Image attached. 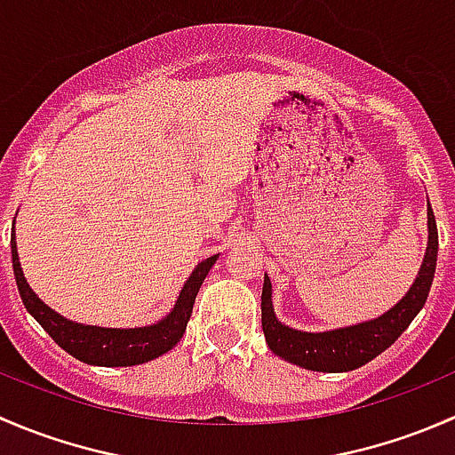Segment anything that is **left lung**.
<instances>
[{
    "instance_id": "left-lung-1",
    "label": "left lung",
    "mask_w": 455,
    "mask_h": 455,
    "mask_svg": "<svg viewBox=\"0 0 455 455\" xmlns=\"http://www.w3.org/2000/svg\"><path fill=\"white\" fill-rule=\"evenodd\" d=\"M427 251L419 277L414 279L407 295L394 308L376 319L363 321L346 328L325 330V332H301L288 328L275 316L273 286L268 275H264L261 288V330L270 350L283 361L313 371H350L370 363L371 359L387 350L398 337L407 330L425 306L431 282L435 273V257H438V228L431 206H427Z\"/></svg>"
}]
</instances>
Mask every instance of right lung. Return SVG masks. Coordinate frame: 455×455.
<instances>
[{
	"label": "right lung",
	"mask_w": 455,
	"mask_h": 455,
	"mask_svg": "<svg viewBox=\"0 0 455 455\" xmlns=\"http://www.w3.org/2000/svg\"><path fill=\"white\" fill-rule=\"evenodd\" d=\"M11 251H12V270H15V282L20 288L21 301L26 310L39 321L41 328L52 337L59 347L72 355L75 359L84 361L87 365H103V368H127V365H140L156 356L172 350L185 334L189 323L191 310H194L196 295H198L202 282L209 275L211 266L215 264L218 255L206 257L196 266L194 273L182 286L178 295L176 306L164 319L154 325H142V328H99V325L75 323L66 319L52 308L44 304L39 297L32 292L21 270L20 255H17L15 242V224L11 233Z\"/></svg>",
	"instance_id": "add662e5"
}]
</instances>
